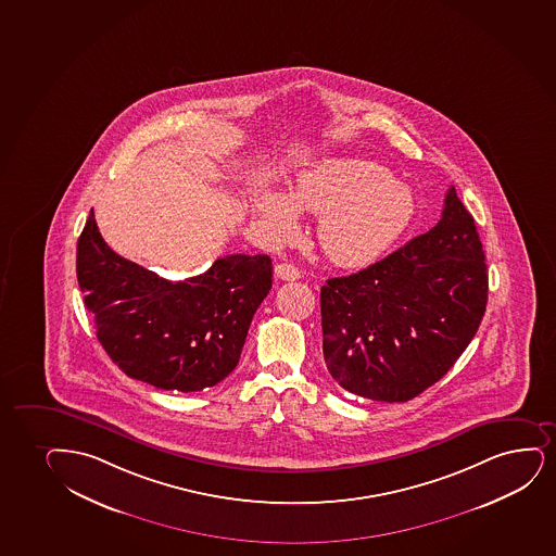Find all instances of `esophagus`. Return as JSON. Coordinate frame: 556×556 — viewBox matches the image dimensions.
<instances>
[{
    "label": "esophagus",
    "mask_w": 556,
    "mask_h": 556,
    "mask_svg": "<svg viewBox=\"0 0 556 556\" xmlns=\"http://www.w3.org/2000/svg\"><path fill=\"white\" fill-rule=\"evenodd\" d=\"M275 277L277 279H281V281H295V279H300L302 277V271L295 268L294 264H287V262H282V264H277L274 269Z\"/></svg>",
    "instance_id": "obj_1"
}]
</instances>
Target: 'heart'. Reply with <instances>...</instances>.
Returning <instances> with one entry per match:
<instances>
[{
    "label": "heart",
    "mask_w": 556,
    "mask_h": 556,
    "mask_svg": "<svg viewBox=\"0 0 556 556\" xmlns=\"http://www.w3.org/2000/svg\"><path fill=\"white\" fill-rule=\"evenodd\" d=\"M318 213V243L329 261L364 268L378 261L416 217L410 187L369 159H328L302 172L292 192L266 191L256 200L279 240L300 227V210Z\"/></svg>",
    "instance_id": "heart-1"
}]
</instances>
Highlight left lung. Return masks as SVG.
<instances>
[{"mask_svg": "<svg viewBox=\"0 0 556 556\" xmlns=\"http://www.w3.org/2000/svg\"><path fill=\"white\" fill-rule=\"evenodd\" d=\"M486 292L480 236L450 187L437 227L369 268L320 288L329 375L359 397L384 403L418 397L472 341Z\"/></svg>", "mask_w": 556, "mask_h": 556, "instance_id": "1", "label": "left lung"}]
</instances>
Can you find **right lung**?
Masks as SVG:
<instances>
[{"instance_id": "obj_1", "label": "right lung", "mask_w": 556, "mask_h": 556, "mask_svg": "<svg viewBox=\"0 0 556 556\" xmlns=\"http://www.w3.org/2000/svg\"><path fill=\"white\" fill-rule=\"evenodd\" d=\"M268 254H228L186 281H166L106 245L91 210L76 277L110 359L159 390L200 391L236 369L256 308L271 290Z\"/></svg>"}]
</instances>
